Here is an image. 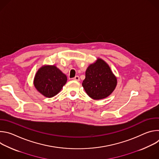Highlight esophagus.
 I'll return each instance as SVG.
<instances>
[{
	"label": "esophagus",
	"mask_w": 159,
	"mask_h": 159,
	"mask_svg": "<svg viewBox=\"0 0 159 159\" xmlns=\"http://www.w3.org/2000/svg\"><path fill=\"white\" fill-rule=\"evenodd\" d=\"M73 80H74L75 81H79L80 80V78H79V77L78 75H77L74 78H73Z\"/></svg>",
	"instance_id": "obj_1"
}]
</instances>
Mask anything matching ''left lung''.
<instances>
[{"label": "left lung", "mask_w": 159, "mask_h": 159, "mask_svg": "<svg viewBox=\"0 0 159 159\" xmlns=\"http://www.w3.org/2000/svg\"><path fill=\"white\" fill-rule=\"evenodd\" d=\"M116 85V77L109 65L100 58L87 67L82 82L87 94L95 100L108 97L114 91Z\"/></svg>", "instance_id": "1"}]
</instances>
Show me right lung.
Segmentation results:
<instances>
[{
    "mask_svg": "<svg viewBox=\"0 0 159 159\" xmlns=\"http://www.w3.org/2000/svg\"><path fill=\"white\" fill-rule=\"evenodd\" d=\"M67 77L55 65H44L40 67L34 78V86L44 97L52 98L60 92Z\"/></svg>",
    "mask_w": 159,
    "mask_h": 159,
    "instance_id": "add662e5",
    "label": "right lung"
}]
</instances>
